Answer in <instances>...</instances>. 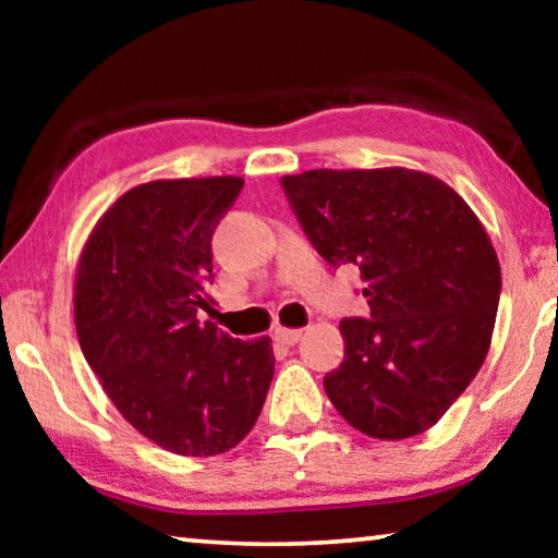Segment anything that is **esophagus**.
Returning a JSON list of instances; mask_svg holds the SVG:
<instances>
[{
	"mask_svg": "<svg viewBox=\"0 0 558 558\" xmlns=\"http://www.w3.org/2000/svg\"><path fill=\"white\" fill-rule=\"evenodd\" d=\"M272 337H276L280 344L292 347V344H298L300 339H302V329H288V327H278L276 332H272Z\"/></svg>",
	"mask_w": 558,
	"mask_h": 558,
	"instance_id": "1",
	"label": "esophagus"
}]
</instances>
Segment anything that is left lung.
Masks as SVG:
<instances>
[{
    "mask_svg": "<svg viewBox=\"0 0 558 558\" xmlns=\"http://www.w3.org/2000/svg\"><path fill=\"white\" fill-rule=\"evenodd\" d=\"M329 266L362 270L372 319H342L344 362L325 376L364 436L403 440L436 426L489 352L499 260L456 189L405 167L313 169L280 179Z\"/></svg>",
    "mask_w": 558,
    "mask_h": 558,
    "instance_id": "8db88e82",
    "label": "left lung"
}]
</instances>
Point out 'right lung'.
<instances>
[{
    "mask_svg": "<svg viewBox=\"0 0 558 558\" xmlns=\"http://www.w3.org/2000/svg\"><path fill=\"white\" fill-rule=\"evenodd\" d=\"M241 177L155 179L93 226L73 286L83 356L122 418L186 458L229 452L256 426L276 372L270 337L221 332L209 313L211 233Z\"/></svg>",
    "mask_w": 558,
    "mask_h": 558,
    "instance_id": "add662e5",
    "label": "right lung"
}]
</instances>
